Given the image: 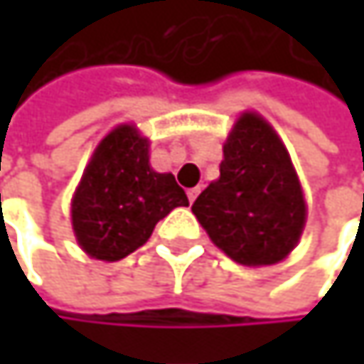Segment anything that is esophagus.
<instances>
[{
  "label": "esophagus",
  "instance_id": "esophagus-1",
  "mask_svg": "<svg viewBox=\"0 0 364 364\" xmlns=\"http://www.w3.org/2000/svg\"><path fill=\"white\" fill-rule=\"evenodd\" d=\"M198 193H200V187H191V189H187V198H189V202H193V200L198 198Z\"/></svg>",
  "mask_w": 364,
  "mask_h": 364
}]
</instances>
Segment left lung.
I'll return each instance as SVG.
<instances>
[{
  "label": "left lung",
  "mask_w": 364,
  "mask_h": 364,
  "mask_svg": "<svg viewBox=\"0 0 364 364\" xmlns=\"http://www.w3.org/2000/svg\"><path fill=\"white\" fill-rule=\"evenodd\" d=\"M210 240L242 265H272L297 245L306 202L291 158L272 126L245 113L225 147L219 179L191 204Z\"/></svg>",
  "instance_id": "left-lung-1"
}]
</instances>
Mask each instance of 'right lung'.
Returning <instances> with one entry per match:
<instances>
[{"mask_svg":"<svg viewBox=\"0 0 364 364\" xmlns=\"http://www.w3.org/2000/svg\"><path fill=\"white\" fill-rule=\"evenodd\" d=\"M149 145L124 124L97 147L71 202L80 247L97 259L117 261L147 242L156 223L187 196L171 173L149 166Z\"/></svg>","mask_w":364,"mask_h":364,"instance_id":"1","label":"right lung"}]
</instances>
